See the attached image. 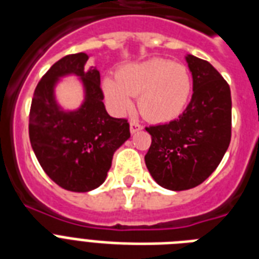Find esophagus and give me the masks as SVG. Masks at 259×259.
Returning a JSON list of instances; mask_svg holds the SVG:
<instances>
[{
	"mask_svg": "<svg viewBox=\"0 0 259 259\" xmlns=\"http://www.w3.org/2000/svg\"><path fill=\"white\" fill-rule=\"evenodd\" d=\"M142 130V125L139 123H136V121H131L130 123V131L131 134H136V132H139Z\"/></svg>",
	"mask_w": 259,
	"mask_h": 259,
	"instance_id": "1",
	"label": "esophagus"
}]
</instances>
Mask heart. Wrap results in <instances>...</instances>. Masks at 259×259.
Instances as JSON below:
<instances>
[{"label": "heart", "instance_id": "heart-1", "mask_svg": "<svg viewBox=\"0 0 259 259\" xmlns=\"http://www.w3.org/2000/svg\"><path fill=\"white\" fill-rule=\"evenodd\" d=\"M103 90L116 112L124 113L138 96V108L154 123H167L183 112L191 81L186 67L164 59H150L120 68L116 78L105 77Z\"/></svg>", "mask_w": 259, "mask_h": 259}]
</instances>
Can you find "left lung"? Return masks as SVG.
<instances>
[{"mask_svg":"<svg viewBox=\"0 0 259 259\" xmlns=\"http://www.w3.org/2000/svg\"><path fill=\"white\" fill-rule=\"evenodd\" d=\"M192 97L169 123L147 127L151 146L144 156L159 186L182 191L203 183L215 171L231 139L230 87L211 64L187 55Z\"/></svg>","mask_w":259,"mask_h":259,"instance_id":"left-lung-1","label":"left lung"}]
</instances>
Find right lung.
I'll use <instances>...</instances> for the list:
<instances>
[{"label":"right lung","instance_id":"obj_1","mask_svg":"<svg viewBox=\"0 0 259 259\" xmlns=\"http://www.w3.org/2000/svg\"><path fill=\"white\" fill-rule=\"evenodd\" d=\"M87 53L68 55L42 76L33 95L29 113V139L37 160L60 187L88 192L103 185L115 151L130 139L125 119L109 116L100 88V72L85 67ZM80 78L84 100L74 111H65L55 100L59 78Z\"/></svg>","mask_w":259,"mask_h":259}]
</instances>
